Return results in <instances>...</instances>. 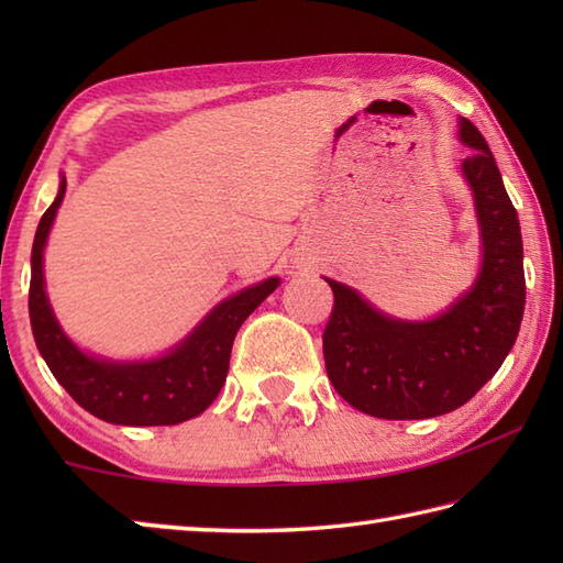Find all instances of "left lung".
Here are the masks:
<instances>
[{
  "label": "left lung",
  "instance_id": "obj_1",
  "mask_svg": "<svg viewBox=\"0 0 563 563\" xmlns=\"http://www.w3.org/2000/svg\"><path fill=\"white\" fill-rule=\"evenodd\" d=\"M460 140L474 150L462 172L472 186L484 249L472 288L435 319L401 321L327 278L333 290L321 336L327 375L367 416L418 421L460 409L498 373L518 339L525 312L518 212L479 128L460 118Z\"/></svg>",
  "mask_w": 563,
  "mask_h": 563
}]
</instances>
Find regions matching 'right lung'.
<instances>
[{
	"label": "right lung",
	"instance_id": "right-lung-1",
	"mask_svg": "<svg viewBox=\"0 0 563 563\" xmlns=\"http://www.w3.org/2000/svg\"><path fill=\"white\" fill-rule=\"evenodd\" d=\"M65 188L63 176L57 198L43 212L35 230L31 251L29 314L43 361L69 397L106 423L176 426L202 413L224 385L239 327L280 280L268 278L227 297L176 349L154 361L113 363L81 353L59 329L43 278V249Z\"/></svg>",
	"mask_w": 563,
	"mask_h": 563
}]
</instances>
